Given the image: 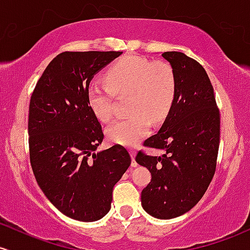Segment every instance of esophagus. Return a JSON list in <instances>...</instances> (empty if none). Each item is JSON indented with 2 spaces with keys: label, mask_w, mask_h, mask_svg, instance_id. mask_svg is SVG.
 Here are the masks:
<instances>
[{
  "label": "esophagus",
  "mask_w": 250,
  "mask_h": 250,
  "mask_svg": "<svg viewBox=\"0 0 250 250\" xmlns=\"http://www.w3.org/2000/svg\"><path fill=\"white\" fill-rule=\"evenodd\" d=\"M130 155H131V160H133V161H131V166L136 167V166H138V163H136V161H135V156H136L135 150L131 149V150H130Z\"/></svg>",
  "instance_id": "obj_1"
}]
</instances>
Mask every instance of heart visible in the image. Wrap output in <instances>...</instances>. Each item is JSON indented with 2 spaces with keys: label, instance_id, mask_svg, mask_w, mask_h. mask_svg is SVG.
Instances as JSON below:
<instances>
[{
  "label": "heart",
  "instance_id": "b5f03b06",
  "mask_svg": "<svg viewBox=\"0 0 250 250\" xmlns=\"http://www.w3.org/2000/svg\"><path fill=\"white\" fill-rule=\"evenodd\" d=\"M106 83L92 81L87 87V103L98 120L106 122L114 115V94H129L128 117H121L106 128L112 144L136 146L152 127V119L163 121L174 102L177 81L173 68L165 62H153L136 56L117 60L106 71Z\"/></svg>",
  "mask_w": 250,
  "mask_h": 250
}]
</instances>
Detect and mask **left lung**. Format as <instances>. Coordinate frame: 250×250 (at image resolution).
Returning <instances> with one entry per match:
<instances>
[{"mask_svg": "<svg viewBox=\"0 0 250 250\" xmlns=\"http://www.w3.org/2000/svg\"><path fill=\"white\" fill-rule=\"evenodd\" d=\"M161 56L173 68L177 91L165 122L144 145L165 154L139 152L135 160L152 174L141 192L142 208L153 217L171 219L190 211L209 188L217 161L221 119L204 67L182 52Z\"/></svg>", "mask_w": 250, "mask_h": 250, "instance_id": "obj_1", "label": "left lung"}]
</instances>
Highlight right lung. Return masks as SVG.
<instances>
[{
    "label": "right lung",
    "mask_w": 250,
    "mask_h": 250,
    "mask_svg": "<svg viewBox=\"0 0 250 250\" xmlns=\"http://www.w3.org/2000/svg\"><path fill=\"white\" fill-rule=\"evenodd\" d=\"M122 52H64L38 81L29 103V156L48 201L67 217L98 221L111 208L112 188L131 159L120 145L96 153L104 135L87 103L98 71Z\"/></svg>",
    "instance_id": "1"
}]
</instances>
